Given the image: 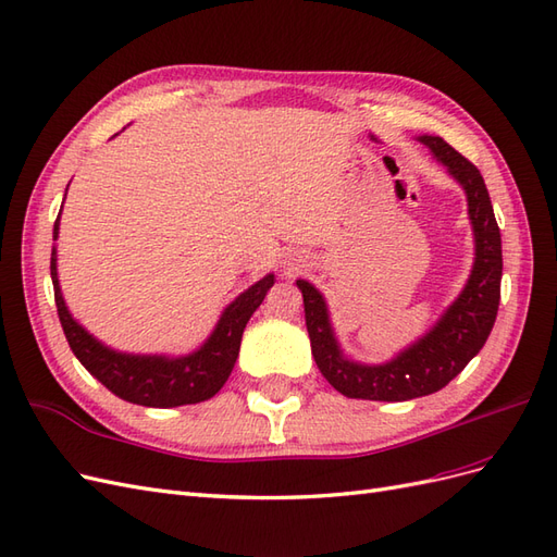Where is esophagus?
I'll return each instance as SVG.
<instances>
[{
	"label": "esophagus",
	"instance_id": "34e87169",
	"mask_svg": "<svg viewBox=\"0 0 557 557\" xmlns=\"http://www.w3.org/2000/svg\"><path fill=\"white\" fill-rule=\"evenodd\" d=\"M301 267H305V260H301V258H290L288 262H285V274H297Z\"/></svg>",
	"mask_w": 557,
	"mask_h": 557
}]
</instances>
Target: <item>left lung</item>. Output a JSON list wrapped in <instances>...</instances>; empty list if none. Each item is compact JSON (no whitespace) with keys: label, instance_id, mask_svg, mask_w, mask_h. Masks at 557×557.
Listing matches in <instances>:
<instances>
[{"label":"left lung","instance_id":"1","mask_svg":"<svg viewBox=\"0 0 557 557\" xmlns=\"http://www.w3.org/2000/svg\"><path fill=\"white\" fill-rule=\"evenodd\" d=\"M418 141L446 166L467 195V213L474 232V264L460 295L442 318L413 344L379 364L350 360L336 339L327 301L315 285L299 278L313 360L334 391L350 399L407 401L442 391L483 348L491 334L502 283V237L491 195L481 172L442 137L423 134Z\"/></svg>","mask_w":557,"mask_h":557}]
</instances>
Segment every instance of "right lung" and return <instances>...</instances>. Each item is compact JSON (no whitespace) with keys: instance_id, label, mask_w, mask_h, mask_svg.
Here are the masks:
<instances>
[{"instance_id":"add662e5","label":"right lung","mask_w":557,"mask_h":557,"mask_svg":"<svg viewBox=\"0 0 557 557\" xmlns=\"http://www.w3.org/2000/svg\"><path fill=\"white\" fill-rule=\"evenodd\" d=\"M60 215L62 209L53 225V242H58L60 234ZM50 278H53L55 307L64 336L78 362L99 383L107 385L115 397L153 409L197 404L211 399L221 391L232 374L234 362H237L246 323L262 305L267 290L276 281L274 274H267L239 297H234V301H230L221 318H218L207 342L193 352H185V356H158V352L153 356V352H148V356H144V352L115 350L104 342H99L66 309L58 278V246L50 250Z\"/></svg>"}]
</instances>
